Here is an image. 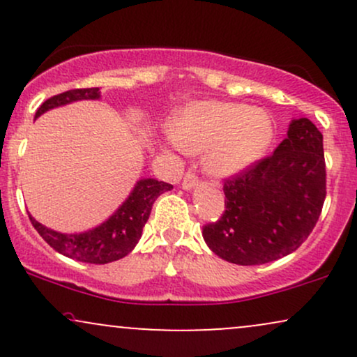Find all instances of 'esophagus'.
Listing matches in <instances>:
<instances>
[{"label": "esophagus", "mask_w": 357, "mask_h": 357, "mask_svg": "<svg viewBox=\"0 0 357 357\" xmlns=\"http://www.w3.org/2000/svg\"><path fill=\"white\" fill-rule=\"evenodd\" d=\"M196 184H198V176H196L195 173H186V174H184L183 183H181L183 190L190 191V190H192V188L196 186Z\"/></svg>", "instance_id": "obj_1"}]
</instances>
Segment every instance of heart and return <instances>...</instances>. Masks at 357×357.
Returning <instances> with one entry per match:
<instances>
[{
  "label": "heart",
  "mask_w": 357,
  "mask_h": 357,
  "mask_svg": "<svg viewBox=\"0 0 357 357\" xmlns=\"http://www.w3.org/2000/svg\"><path fill=\"white\" fill-rule=\"evenodd\" d=\"M174 142L184 153H206L213 176L231 178L255 165L272 144L273 124L267 112L235 102H196L174 119Z\"/></svg>",
  "instance_id": "obj_1"
}]
</instances>
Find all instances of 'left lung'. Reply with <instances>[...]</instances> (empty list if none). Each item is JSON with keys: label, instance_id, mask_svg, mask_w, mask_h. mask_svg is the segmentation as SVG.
<instances>
[{"label": "left lung", "instance_id": "obj_1", "mask_svg": "<svg viewBox=\"0 0 357 357\" xmlns=\"http://www.w3.org/2000/svg\"><path fill=\"white\" fill-rule=\"evenodd\" d=\"M225 213L203 228L213 253L236 265H261L296 252L314 230L326 199L322 134L294 119L272 155L225 179Z\"/></svg>", "mask_w": 357, "mask_h": 357}]
</instances>
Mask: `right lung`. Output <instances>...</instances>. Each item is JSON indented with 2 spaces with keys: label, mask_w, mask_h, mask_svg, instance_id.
<instances>
[{
  "label": "right lung",
  "mask_w": 357,
  "mask_h": 357,
  "mask_svg": "<svg viewBox=\"0 0 357 357\" xmlns=\"http://www.w3.org/2000/svg\"><path fill=\"white\" fill-rule=\"evenodd\" d=\"M97 99H100L99 87L67 90V92L45 100L36 110L35 119L47 110L61 107V105L72 104V102ZM171 190H173V184L158 181L153 178H141L126 198V202L104 223L82 233L55 231L38 223L31 215L28 216L40 236L61 255L73 258L77 261H84V264L104 265L121 260L132 252L137 241L141 240L142 228L149 218L154 202L162 192Z\"/></svg>",
  "instance_id": "right-lung-1"
}]
</instances>
